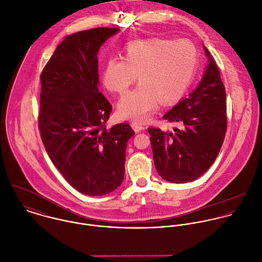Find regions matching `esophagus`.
Here are the masks:
<instances>
[{
    "instance_id": "obj_1",
    "label": "esophagus",
    "mask_w": 262,
    "mask_h": 262,
    "mask_svg": "<svg viewBox=\"0 0 262 262\" xmlns=\"http://www.w3.org/2000/svg\"><path fill=\"white\" fill-rule=\"evenodd\" d=\"M130 125H132L133 129H134L136 133H139V132H142V130L145 129V126H144L142 123H139V122H136V121H133Z\"/></svg>"
}]
</instances>
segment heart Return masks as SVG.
<instances>
[{
	"label": "heart",
	"instance_id": "heart-1",
	"mask_svg": "<svg viewBox=\"0 0 262 262\" xmlns=\"http://www.w3.org/2000/svg\"><path fill=\"white\" fill-rule=\"evenodd\" d=\"M198 66V50L188 39H150L129 43L123 56L109 57L102 80L110 93L123 95L139 76L141 84L121 98L118 114L147 120L162 104L178 101L190 86Z\"/></svg>",
	"mask_w": 262,
	"mask_h": 262
}]
</instances>
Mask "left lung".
Listing matches in <instances>:
<instances>
[{"label": "left lung", "instance_id": "8db88e82", "mask_svg": "<svg viewBox=\"0 0 262 262\" xmlns=\"http://www.w3.org/2000/svg\"><path fill=\"white\" fill-rule=\"evenodd\" d=\"M209 63L198 89L163 115L168 122H182L172 133L149 127L158 175L171 183L200 178L217 158L227 128L226 94L215 59L205 48Z\"/></svg>", "mask_w": 262, "mask_h": 262}]
</instances>
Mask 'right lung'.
I'll use <instances>...</instances> for the list:
<instances>
[{
  "mask_svg": "<svg viewBox=\"0 0 262 262\" xmlns=\"http://www.w3.org/2000/svg\"><path fill=\"white\" fill-rule=\"evenodd\" d=\"M118 31L96 28L68 36L40 76L42 142L66 181L91 196L121 185L126 145L135 135L128 123L107 127L112 106L98 87L100 47Z\"/></svg>",
  "mask_w": 262,
  "mask_h": 262,
  "instance_id": "obj_1",
  "label": "right lung"
}]
</instances>
